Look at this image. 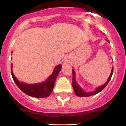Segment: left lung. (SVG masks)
<instances>
[{
  "mask_svg": "<svg viewBox=\"0 0 126 126\" xmlns=\"http://www.w3.org/2000/svg\"><path fill=\"white\" fill-rule=\"evenodd\" d=\"M106 41H107L108 43H110V41L107 38ZM112 73H113V67H112V69H111V74L110 75L109 78H108L107 81L102 86H99L96 88L95 91H94L93 92H86L83 90L82 88L80 87V85H79L77 83V81L76 80V78H75V76H76V73H75V72L74 69H72V74H73V79H72V86H73V89H74V92L77 96H80V97H86V96H92V95H94L97 94L98 93L100 92L101 91L103 90L104 88L106 87L107 85H108V82L110 80L111 77H112Z\"/></svg>",
  "mask_w": 126,
  "mask_h": 126,
  "instance_id": "left-lung-1",
  "label": "left lung"
}]
</instances>
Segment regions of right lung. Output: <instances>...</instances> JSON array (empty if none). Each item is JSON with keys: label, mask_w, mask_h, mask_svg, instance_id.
<instances>
[{"label": "right lung", "mask_w": 126, "mask_h": 126, "mask_svg": "<svg viewBox=\"0 0 126 126\" xmlns=\"http://www.w3.org/2000/svg\"><path fill=\"white\" fill-rule=\"evenodd\" d=\"M12 67V64H11V74H12L14 82H15L18 87L24 93L29 96L38 98H43L48 97L53 92L56 78L62 69V65L59 64L54 67L52 74L47 78V80L43 82L34 83V84H28V83L19 81L18 79L15 77L13 73Z\"/></svg>", "instance_id": "1"}]
</instances>
